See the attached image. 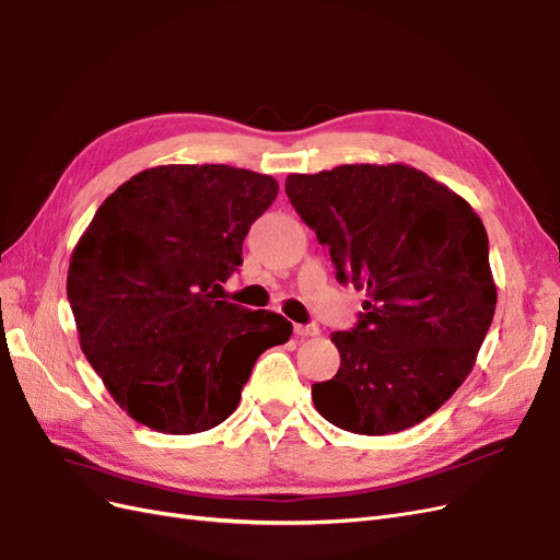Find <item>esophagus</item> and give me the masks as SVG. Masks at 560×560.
Here are the masks:
<instances>
[{"label": "esophagus", "mask_w": 560, "mask_h": 560, "mask_svg": "<svg viewBox=\"0 0 560 560\" xmlns=\"http://www.w3.org/2000/svg\"><path fill=\"white\" fill-rule=\"evenodd\" d=\"M295 335L298 337H316L318 335V326H316V323H310V326H302V323H295Z\"/></svg>", "instance_id": "34e87169"}]
</instances>
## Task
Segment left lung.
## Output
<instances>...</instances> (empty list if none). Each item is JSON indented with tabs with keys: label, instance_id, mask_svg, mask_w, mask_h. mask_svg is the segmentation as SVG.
<instances>
[{
	"label": "left lung",
	"instance_id": "obj_1",
	"mask_svg": "<svg viewBox=\"0 0 560 560\" xmlns=\"http://www.w3.org/2000/svg\"><path fill=\"white\" fill-rule=\"evenodd\" d=\"M285 195L339 283L368 300L330 335L341 365L312 386L318 413L358 435H393L435 413L470 374L495 314L489 237L460 195L407 165L291 174Z\"/></svg>",
	"mask_w": 560,
	"mask_h": 560
}]
</instances>
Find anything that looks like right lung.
I'll return each mask as SVG.
<instances>
[{"label": "right lung", "instance_id": "obj_1", "mask_svg": "<svg viewBox=\"0 0 560 560\" xmlns=\"http://www.w3.org/2000/svg\"><path fill=\"white\" fill-rule=\"evenodd\" d=\"M277 192L250 170L162 165L97 209L71 254L67 298L88 363L135 421L165 435L223 423L258 355L291 339L281 314L219 300Z\"/></svg>", "mask_w": 560, "mask_h": 560}]
</instances>
